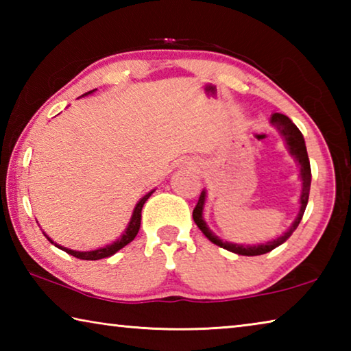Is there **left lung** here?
I'll list each match as a JSON object with an SVG mask.
<instances>
[{
    "label": "left lung",
    "mask_w": 351,
    "mask_h": 351,
    "mask_svg": "<svg viewBox=\"0 0 351 351\" xmlns=\"http://www.w3.org/2000/svg\"><path fill=\"white\" fill-rule=\"evenodd\" d=\"M271 123L278 130V132H280L285 142H287L291 156H294V159L297 161V165L300 167V175H299L300 181H302V192H300V199H299L300 209L287 232L280 237H277V239H274V240L261 243V245H252V246L251 245H246V246L235 245V243L223 241L219 237H217L209 228H207V224L203 218V210H204V203H206V190L201 192L198 203L193 209V221L197 223V226L201 229V232H203L207 239L213 243V245H217L223 249H228V251L239 254V255H249V257H252V255H261V254L271 252L272 249H276L277 246H280L282 243L287 241L289 237L293 235L294 230L297 229V226H299L302 217H304V212H305L306 204H308V197H310L311 167H310V159H308L304 136H302L300 130L294 125L293 121H291L288 116L280 114V112H274V114L271 116Z\"/></svg>",
    "instance_id": "8db88e82"
}]
</instances>
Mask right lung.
Listing matches in <instances>:
<instances>
[{
	"instance_id": "add662e5",
	"label": "right lung",
	"mask_w": 351,
	"mask_h": 351,
	"mask_svg": "<svg viewBox=\"0 0 351 351\" xmlns=\"http://www.w3.org/2000/svg\"><path fill=\"white\" fill-rule=\"evenodd\" d=\"M93 91H96V90H93ZM93 91H88L86 94H91ZM86 94H85V96H86ZM153 192H154V190H152V192H148L145 197H142L138 201V204H136L134 210H133V215H132V218H130V223L127 226L125 232L121 235V239L116 240L114 243H111V245H106L104 247H99V249H96V251H85V252H83V251H73V249H68V247H63L60 245H57V243L52 241L49 237L45 234L46 239L49 240L51 243H54V245L58 249H62V251H64V252L69 254V255H73V257H75V258H80V260H100V258H105V257H111V255H114L117 251H121L123 246H127L130 241H133L134 237L138 235L139 228H141V212H142V207H144L145 201L150 198V195Z\"/></svg>"
}]
</instances>
